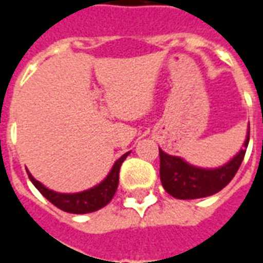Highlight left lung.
<instances>
[{
	"label": "left lung",
	"mask_w": 263,
	"mask_h": 263,
	"mask_svg": "<svg viewBox=\"0 0 263 263\" xmlns=\"http://www.w3.org/2000/svg\"><path fill=\"white\" fill-rule=\"evenodd\" d=\"M250 143V124L241 150L226 164L216 168H202L189 164L178 155L166 154L160 148L161 183L171 196L182 200L212 196L227 186L238 171Z\"/></svg>",
	"instance_id": "obj_1"
}]
</instances>
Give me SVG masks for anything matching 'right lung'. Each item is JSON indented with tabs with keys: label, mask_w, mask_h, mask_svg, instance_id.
Masks as SVG:
<instances>
[{
	"label": "right lung",
	"mask_w": 263,
	"mask_h": 263,
	"mask_svg": "<svg viewBox=\"0 0 263 263\" xmlns=\"http://www.w3.org/2000/svg\"><path fill=\"white\" fill-rule=\"evenodd\" d=\"M130 154L126 153L123 154L116 162L113 164L112 170L109 174L105 176V179L101 181L95 186L89 187L87 191L76 193H61L55 192L53 189L46 187L42 182L36 181L32 174L28 170V175H29L30 182L33 183L36 189L39 191L43 196L53 203L55 208H59L63 212L74 213V214H85V213L97 212L99 209L105 208L110 200H112L113 195L116 193L119 185V171H120V165L123 164V161L127 158Z\"/></svg>",
	"instance_id": "right-lung-1"
}]
</instances>
